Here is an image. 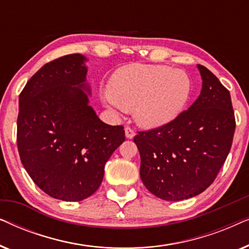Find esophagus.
I'll list each match as a JSON object with an SVG mask.
<instances>
[{
  "label": "esophagus",
  "instance_id": "34e87169",
  "mask_svg": "<svg viewBox=\"0 0 249 249\" xmlns=\"http://www.w3.org/2000/svg\"><path fill=\"white\" fill-rule=\"evenodd\" d=\"M124 131H125V137H127L128 139H131V138L135 137L136 134H135L134 129H132V128H130V127H125Z\"/></svg>",
  "mask_w": 249,
  "mask_h": 249
}]
</instances>
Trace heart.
<instances>
[{"mask_svg":"<svg viewBox=\"0 0 249 249\" xmlns=\"http://www.w3.org/2000/svg\"><path fill=\"white\" fill-rule=\"evenodd\" d=\"M108 87L103 93L107 107L120 112L134 107L137 124L151 129L179 117L190 98L192 79L171 67L138 63L115 71Z\"/></svg>","mask_w":249,"mask_h":249,"instance_id":"1","label":"heart"}]
</instances>
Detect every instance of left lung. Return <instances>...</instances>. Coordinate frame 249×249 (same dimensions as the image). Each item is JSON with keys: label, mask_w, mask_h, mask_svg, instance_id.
Segmentation results:
<instances>
[{"label": "left lung", "mask_w": 249, "mask_h": 249, "mask_svg": "<svg viewBox=\"0 0 249 249\" xmlns=\"http://www.w3.org/2000/svg\"><path fill=\"white\" fill-rule=\"evenodd\" d=\"M203 85L188 110L161 127L139 131L141 178L164 200L197 196L212 185L229 154L236 120L229 90L198 64Z\"/></svg>", "instance_id": "obj_1"}]
</instances>
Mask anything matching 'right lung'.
Returning a JSON list of instances; mask_svg holds the SVG:
<instances>
[{
  "instance_id": "add662e5",
  "label": "right lung",
  "mask_w": 249,
  "mask_h": 249,
  "mask_svg": "<svg viewBox=\"0 0 249 249\" xmlns=\"http://www.w3.org/2000/svg\"><path fill=\"white\" fill-rule=\"evenodd\" d=\"M87 59L69 54L43 66L19 96L17 142L33 181L53 198L79 202L96 192L104 166L124 142L88 105Z\"/></svg>"
}]
</instances>
